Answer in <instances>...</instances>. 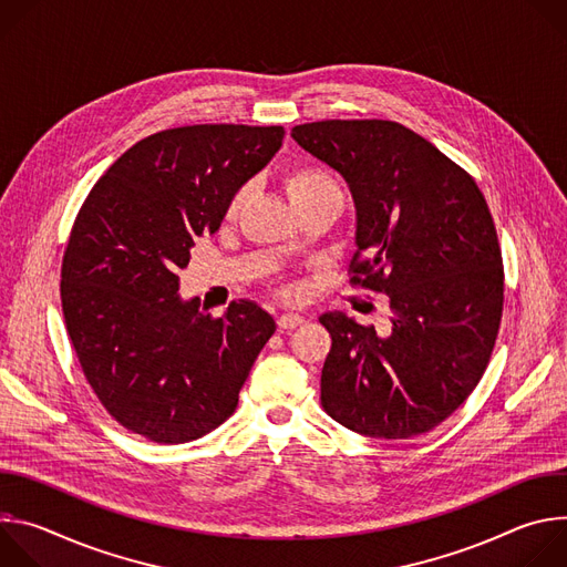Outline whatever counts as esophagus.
I'll use <instances>...</instances> for the list:
<instances>
[{"label": "esophagus", "instance_id": "1", "mask_svg": "<svg viewBox=\"0 0 567 567\" xmlns=\"http://www.w3.org/2000/svg\"><path fill=\"white\" fill-rule=\"evenodd\" d=\"M305 318L300 313H282L278 316V328L280 332H289V330H296L298 326H302Z\"/></svg>", "mask_w": 567, "mask_h": 567}]
</instances>
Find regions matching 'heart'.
I'll use <instances>...</instances> for the list:
<instances>
[{"label": "heart", "mask_w": 567, "mask_h": 567, "mask_svg": "<svg viewBox=\"0 0 567 567\" xmlns=\"http://www.w3.org/2000/svg\"><path fill=\"white\" fill-rule=\"evenodd\" d=\"M285 190L289 195V199L293 202L296 208H302L316 199H322V197H330V195H341V188L339 184L334 182V177L322 171L318 166H311V164H298V166H291L287 173H285ZM245 195H247V188L237 190L228 206H226V219L233 221L241 208V202H245Z\"/></svg>", "instance_id": "heart-1"}]
</instances>
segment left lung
<instances>
[{"mask_svg":"<svg viewBox=\"0 0 567 567\" xmlns=\"http://www.w3.org/2000/svg\"><path fill=\"white\" fill-rule=\"evenodd\" d=\"M293 141L339 171L357 204L350 282L390 302V332L343 313L320 403L346 429L409 440L440 426L489 365L503 318L505 269L487 199L433 143L394 121H316Z\"/></svg>","mask_w":567,"mask_h":567,"instance_id":"left-lung-1","label":"left lung"}]
</instances>
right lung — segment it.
Masks as SVG:
<instances>
[{
  "instance_id": "right-lung-1",
  "label": "right lung",
  "mask_w": 567,
  "mask_h": 567,
  "mask_svg": "<svg viewBox=\"0 0 567 567\" xmlns=\"http://www.w3.org/2000/svg\"><path fill=\"white\" fill-rule=\"evenodd\" d=\"M282 136V125L233 123L150 134L80 206L60 271L64 326L94 394L130 433L182 444L235 413L276 322L249 300L224 316L184 302L177 274Z\"/></svg>"
}]
</instances>
